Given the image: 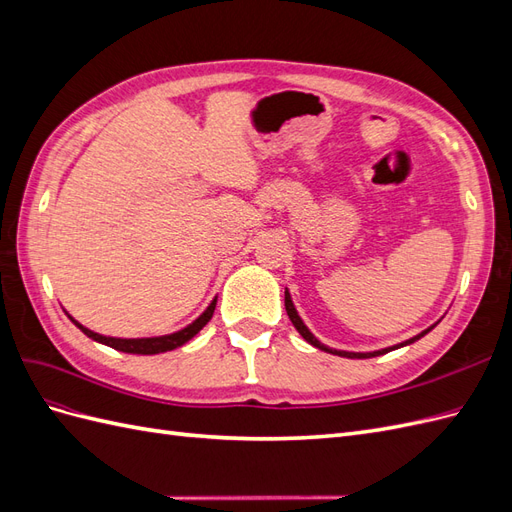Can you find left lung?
Wrapping results in <instances>:
<instances>
[{"instance_id": "obj_1", "label": "left lung", "mask_w": 512, "mask_h": 512, "mask_svg": "<svg viewBox=\"0 0 512 512\" xmlns=\"http://www.w3.org/2000/svg\"><path fill=\"white\" fill-rule=\"evenodd\" d=\"M284 303H286V312H288V318H290V322L294 324V329H297L301 335H303V339L307 344H312V346H316L318 350H324V352H331V354H337V356H348V359H371V356H380V354H386V352H391V350H397V348H401V346H408V344H414L416 339H421L423 335H427L433 327H436V324H433V327H429V329H425L423 333H418V335H414L412 339H406L404 344H397V346H391V348H382V350H376V352H346V350H335V348H329V346H324V344H320L318 339L309 333V329L305 327V322L301 320V316L297 314V309H294V303H292V299H290V292H288V288H286V292H284Z\"/></svg>"}]
</instances>
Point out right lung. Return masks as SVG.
Listing matches in <instances>:
<instances>
[{
	"instance_id": "obj_1",
	"label": "right lung",
	"mask_w": 512,
	"mask_h": 512,
	"mask_svg": "<svg viewBox=\"0 0 512 512\" xmlns=\"http://www.w3.org/2000/svg\"><path fill=\"white\" fill-rule=\"evenodd\" d=\"M215 303H218V299H213V301L209 303V307L205 309V312L200 314L192 324H188V327H185V329H181V331H177V333H170V335H160V337H136V339L106 337V335L89 331L87 327H83L81 322H76L72 316H68V318H70V320L76 324V327H79L87 337L94 339V342H100V344H104V346H111V348H115V350H119V352H128V354H160V352L175 350V348L183 346L185 342H190V339L211 320Z\"/></svg>"
}]
</instances>
